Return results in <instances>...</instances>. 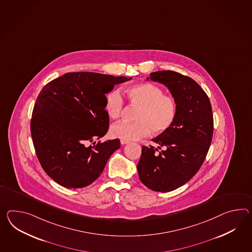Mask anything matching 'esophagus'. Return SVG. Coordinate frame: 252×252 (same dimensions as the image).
<instances>
[{
  "label": "esophagus",
  "mask_w": 252,
  "mask_h": 252,
  "mask_svg": "<svg viewBox=\"0 0 252 252\" xmlns=\"http://www.w3.org/2000/svg\"><path fill=\"white\" fill-rule=\"evenodd\" d=\"M120 142H121L122 145H126V144H128L129 143V141H127V140H122V139L120 140Z\"/></svg>",
  "instance_id": "obj_1"
}]
</instances>
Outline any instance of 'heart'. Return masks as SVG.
I'll list each match as a JSON object with an SVG mask.
<instances>
[{"instance_id": "obj_1", "label": "heart", "mask_w": 252, "mask_h": 252, "mask_svg": "<svg viewBox=\"0 0 252 252\" xmlns=\"http://www.w3.org/2000/svg\"><path fill=\"white\" fill-rule=\"evenodd\" d=\"M124 95L129 104L138 107L135 122H118L112 126L111 135L122 140H135L147 136L150 130L153 134H162L171 127L177 116V103L170 95L153 84L142 83L124 89ZM124 99L118 91H111L105 95L104 108L112 119L120 117Z\"/></svg>"}]
</instances>
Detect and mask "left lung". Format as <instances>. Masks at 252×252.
<instances>
[{
    "label": "left lung",
    "mask_w": 252,
    "mask_h": 252,
    "mask_svg": "<svg viewBox=\"0 0 252 252\" xmlns=\"http://www.w3.org/2000/svg\"><path fill=\"white\" fill-rule=\"evenodd\" d=\"M150 79L166 86L177 103L171 127L142 147L137 164L142 183L151 190H175L202 166L213 135V114L207 94L190 77L174 71H158Z\"/></svg>",
    "instance_id": "left-lung-1"
}]
</instances>
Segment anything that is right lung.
I'll list each match as a JSON object with an SVG mask.
<instances>
[{"instance_id":"obj_1","label":"right lung","mask_w":252,"mask_h":252,"mask_svg":"<svg viewBox=\"0 0 252 252\" xmlns=\"http://www.w3.org/2000/svg\"><path fill=\"white\" fill-rule=\"evenodd\" d=\"M131 79L74 72L44 86L32 110V138L41 166L56 183L81 189L102 174L111 155L120 148L119 139L94 142L108 131L105 94Z\"/></svg>"}]
</instances>
